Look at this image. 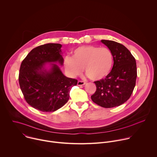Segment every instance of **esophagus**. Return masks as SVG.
Here are the masks:
<instances>
[{"label": "esophagus", "mask_w": 157, "mask_h": 157, "mask_svg": "<svg viewBox=\"0 0 157 157\" xmlns=\"http://www.w3.org/2000/svg\"><path fill=\"white\" fill-rule=\"evenodd\" d=\"M86 84V82L83 81H78V86H82Z\"/></svg>", "instance_id": "esophagus-1"}]
</instances>
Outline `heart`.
<instances>
[{
    "label": "heart",
    "mask_w": 157,
    "mask_h": 157,
    "mask_svg": "<svg viewBox=\"0 0 157 157\" xmlns=\"http://www.w3.org/2000/svg\"><path fill=\"white\" fill-rule=\"evenodd\" d=\"M113 55L105 47L87 45L75 49L71 58L66 56L64 64L68 75L75 77L79 75L84 68L86 74L92 80L105 78L113 65Z\"/></svg>",
    "instance_id": "1"
}]
</instances>
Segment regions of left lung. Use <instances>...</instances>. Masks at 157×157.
<instances>
[{
	"label": "left lung",
	"mask_w": 157,
	"mask_h": 157,
	"mask_svg": "<svg viewBox=\"0 0 157 157\" xmlns=\"http://www.w3.org/2000/svg\"><path fill=\"white\" fill-rule=\"evenodd\" d=\"M113 55L114 65L104 79L95 81L96 91L91 96L96 104L110 108L121 105L131 96L137 76L135 58L123 44L112 40H102Z\"/></svg>",
	"instance_id": "1"
}]
</instances>
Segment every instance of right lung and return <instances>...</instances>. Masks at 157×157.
Returning a JSON list of instances; mask_svg holds the SVG:
<instances>
[{
    "mask_svg": "<svg viewBox=\"0 0 157 157\" xmlns=\"http://www.w3.org/2000/svg\"><path fill=\"white\" fill-rule=\"evenodd\" d=\"M62 45L47 43L33 48L22 61L18 75L19 85L27 102L42 112H54L63 107L70 98L78 80L66 77L59 66L63 64ZM53 62L52 68L44 69L46 62Z\"/></svg>",
    "mask_w": 157,
    "mask_h": 157,
    "instance_id": "add662e5",
    "label": "right lung"
}]
</instances>
